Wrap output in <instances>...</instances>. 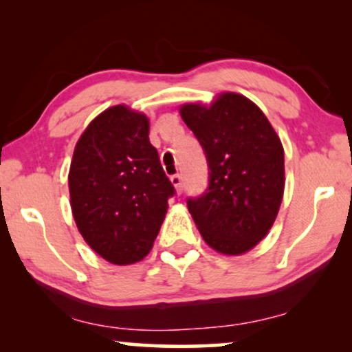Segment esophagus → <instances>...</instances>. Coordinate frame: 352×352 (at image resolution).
Returning <instances> with one entry per match:
<instances>
[{"mask_svg": "<svg viewBox=\"0 0 352 352\" xmlns=\"http://www.w3.org/2000/svg\"><path fill=\"white\" fill-rule=\"evenodd\" d=\"M170 181H171V184L175 186L176 192H181V187H182V177H181V175H173L170 177Z\"/></svg>", "mask_w": 352, "mask_h": 352, "instance_id": "34e87169", "label": "esophagus"}]
</instances>
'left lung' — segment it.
Here are the masks:
<instances>
[{
	"label": "left lung",
	"mask_w": 352,
	"mask_h": 352,
	"mask_svg": "<svg viewBox=\"0 0 352 352\" xmlns=\"http://www.w3.org/2000/svg\"><path fill=\"white\" fill-rule=\"evenodd\" d=\"M179 113L204 147L210 186L187 201L205 243L226 256L256 247L277 218L285 189L280 138L263 110L224 91L210 104H182Z\"/></svg>",
	"instance_id": "obj_1"
}]
</instances>
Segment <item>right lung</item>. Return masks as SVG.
<instances>
[{
  "label": "right lung",
  "instance_id": "add662e5",
  "mask_svg": "<svg viewBox=\"0 0 352 352\" xmlns=\"http://www.w3.org/2000/svg\"><path fill=\"white\" fill-rule=\"evenodd\" d=\"M69 192L76 228L100 258L117 266L146 258L175 194L147 115L124 104L100 112L75 146Z\"/></svg>",
  "mask_w": 352,
  "mask_h": 352
}]
</instances>
